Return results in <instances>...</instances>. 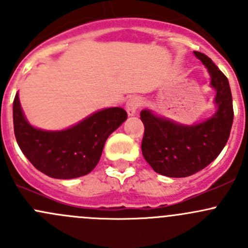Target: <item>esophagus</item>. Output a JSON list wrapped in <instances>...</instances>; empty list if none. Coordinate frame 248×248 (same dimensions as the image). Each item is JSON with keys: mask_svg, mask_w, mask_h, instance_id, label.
I'll use <instances>...</instances> for the list:
<instances>
[{"mask_svg": "<svg viewBox=\"0 0 248 248\" xmlns=\"http://www.w3.org/2000/svg\"><path fill=\"white\" fill-rule=\"evenodd\" d=\"M141 106H142V99L140 98V97L138 96L131 97L126 103L127 114H128L129 116H133V115H136L137 110H138Z\"/></svg>", "mask_w": 248, "mask_h": 248, "instance_id": "1", "label": "esophagus"}]
</instances>
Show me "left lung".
Instances as JSON below:
<instances>
[{"instance_id": "8db88e82", "label": "left lung", "mask_w": 248, "mask_h": 248, "mask_svg": "<svg viewBox=\"0 0 248 248\" xmlns=\"http://www.w3.org/2000/svg\"><path fill=\"white\" fill-rule=\"evenodd\" d=\"M194 55L211 77L217 111L206 121L192 126L156 116L151 110L140 112L145 127L142 156L155 171L169 177L189 176L215 161L228 141L234 119L227 77L206 55L199 51H194Z\"/></svg>"}]
</instances>
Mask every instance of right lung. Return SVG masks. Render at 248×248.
Masks as SVG:
<instances>
[{
  "label": "right lung",
  "mask_w": 248,
  "mask_h": 248,
  "mask_svg": "<svg viewBox=\"0 0 248 248\" xmlns=\"http://www.w3.org/2000/svg\"><path fill=\"white\" fill-rule=\"evenodd\" d=\"M127 120L122 108L94 112L63 131H43L27 122L19 94L13 102L14 134L22 154L43 174L54 179H76L89 174L101 158L104 144Z\"/></svg>",
  "instance_id": "add662e5"
}]
</instances>
